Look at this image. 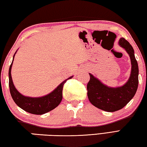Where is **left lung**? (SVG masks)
I'll return each mask as SVG.
<instances>
[{"label": "left lung", "instance_id": "8db88e82", "mask_svg": "<svg viewBox=\"0 0 147 147\" xmlns=\"http://www.w3.org/2000/svg\"><path fill=\"white\" fill-rule=\"evenodd\" d=\"M119 45L125 49L131 58L132 69L128 81L121 87L110 88L89 74L90 79L87 84L90 102L94 106L107 112H115L125 107L134 97L139 82V69L133 48L123 38L120 39Z\"/></svg>", "mask_w": 147, "mask_h": 147}]
</instances>
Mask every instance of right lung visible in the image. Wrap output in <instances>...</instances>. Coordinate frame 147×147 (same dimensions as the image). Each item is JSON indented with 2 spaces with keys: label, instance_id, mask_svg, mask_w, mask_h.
I'll use <instances>...</instances> for the list:
<instances>
[{
  "label": "right lung",
  "instance_id": "obj_1",
  "mask_svg": "<svg viewBox=\"0 0 147 147\" xmlns=\"http://www.w3.org/2000/svg\"><path fill=\"white\" fill-rule=\"evenodd\" d=\"M14 57H15V54H14L13 59ZM13 61L10 65L9 70V86L11 95L14 102L18 106L26 111V112L34 115L45 114L58 106L63 98V85L65 84L67 80L72 78L73 76L69 77L68 79L61 83L56 88V89H55L47 95L38 98L28 97V96L22 95L19 93L13 84L11 74Z\"/></svg>",
  "mask_w": 147,
  "mask_h": 147
}]
</instances>
